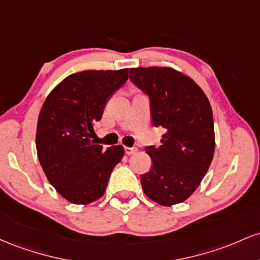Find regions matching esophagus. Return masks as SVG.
Returning a JSON list of instances; mask_svg holds the SVG:
<instances>
[{
    "instance_id": "obj_1",
    "label": "esophagus",
    "mask_w": 260,
    "mask_h": 260,
    "mask_svg": "<svg viewBox=\"0 0 260 260\" xmlns=\"http://www.w3.org/2000/svg\"><path fill=\"white\" fill-rule=\"evenodd\" d=\"M135 152H138V148H136V147H125V153H126L127 156H130V154H134Z\"/></svg>"
}]
</instances>
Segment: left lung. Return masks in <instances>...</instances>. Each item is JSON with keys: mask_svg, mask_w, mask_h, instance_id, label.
<instances>
[{"mask_svg": "<svg viewBox=\"0 0 260 260\" xmlns=\"http://www.w3.org/2000/svg\"><path fill=\"white\" fill-rule=\"evenodd\" d=\"M130 80L150 99L153 126H162L159 147L146 146L152 167L141 176L151 200L171 206L188 199L200 184L215 151L214 118L203 89L169 67L130 69Z\"/></svg>", "mask_w": 260, "mask_h": 260, "instance_id": "obj_1", "label": "left lung"}]
</instances>
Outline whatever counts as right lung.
<instances>
[{"label": "right lung", "mask_w": 260, "mask_h": 260, "mask_svg": "<svg viewBox=\"0 0 260 260\" xmlns=\"http://www.w3.org/2000/svg\"><path fill=\"white\" fill-rule=\"evenodd\" d=\"M129 70L70 75L44 102L37 126L38 158L50 184L70 203L86 205L106 191L122 146L104 150L91 141L108 101L127 81Z\"/></svg>", "instance_id": "add662e5"}]
</instances>
